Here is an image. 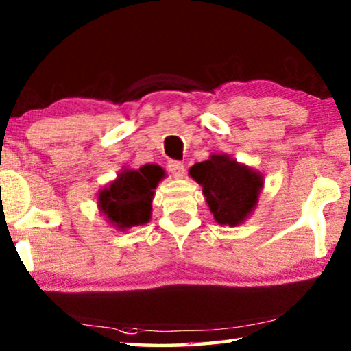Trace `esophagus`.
Returning a JSON list of instances; mask_svg holds the SVG:
<instances>
[{"mask_svg": "<svg viewBox=\"0 0 351 351\" xmlns=\"http://www.w3.org/2000/svg\"><path fill=\"white\" fill-rule=\"evenodd\" d=\"M167 169L175 178L184 176V165L180 161H173V159H171V161H169V164H167Z\"/></svg>", "mask_w": 351, "mask_h": 351, "instance_id": "obj_1", "label": "esophagus"}]
</instances>
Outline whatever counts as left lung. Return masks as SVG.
<instances>
[{"label": "left lung", "mask_w": 351, "mask_h": 351, "mask_svg": "<svg viewBox=\"0 0 351 351\" xmlns=\"http://www.w3.org/2000/svg\"><path fill=\"white\" fill-rule=\"evenodd\" d=\"M189 173L203 186L206 203L221 226L245 221L257 206L263 187V175L228 154H212L207 161L195 164Z\"/></svg>", "instance_id": "left-lung-1"}]
</instances>
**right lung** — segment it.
Segmentation results:
<instances>
[{
	"label": "right lung",
	"instance_id": "add662e5",
	"mask_svg": "<svg viewBox=\"0 0 351 351\" xmlns=\"http://www.w3.org/2000/svg\"><path fill=\"white\" fill-rule=\"evenodd\" d=\"M164 170L156 164H145L139 170H122L108 187L100 190L97 206L119 230L150 221L152 199Z\"/></svg>",
	"mask_w": 351,
	"mask_h": 351
}]
</instances>
